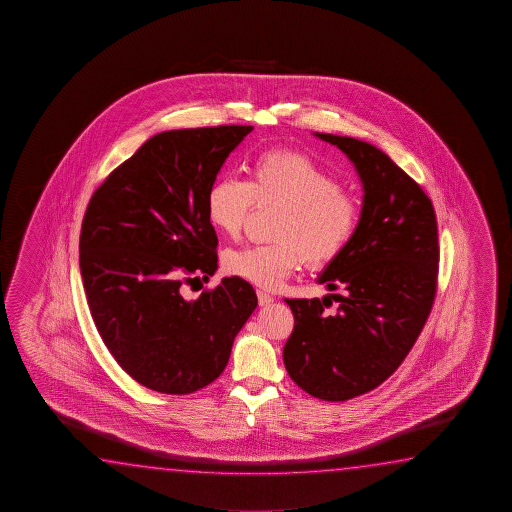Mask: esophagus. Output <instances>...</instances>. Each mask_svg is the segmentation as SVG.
Here are the masks:
<instances>
[{
  "instance_id": "34e87169",
  "label": "esophagus",
  "mask_w": 512,
  "mask_h": 512,
  "mask_svg": "<svg viewBox=\"0 0 512 512\" xmlns=\"http://www.w3.org/2000/svg\"><path fill=\"white\" fill-rule=\"evenodd\" d=\"M272 301H274V297H272V295L267 294V292H263V290L258 292V303H260V306H269Z\"/></svg>"
}]
</instances>
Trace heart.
Returning <instances> with one entry per match:
<instances>
[{
    "mask_svg": "<svg viewBox=\"0 0 512 512\" xmlns=\"http://www.w3.org/2000/svg\"><path fill=\"white\" fill-rule=\"evenodd\" d=\"M249 181L220 177L209 186L206 213L220 233L236 238L254 202H279L276 242L233 249L224 267L236 278L276 288L304 261L324 267L344 252L358 224V202L337 177L303 152L270 148L252 159Z\"/></svg>",
    "mask_w": 512,
    "mask_h": 512,
    "instance_id": "1",
    "label": "heart"
}]
</instances>
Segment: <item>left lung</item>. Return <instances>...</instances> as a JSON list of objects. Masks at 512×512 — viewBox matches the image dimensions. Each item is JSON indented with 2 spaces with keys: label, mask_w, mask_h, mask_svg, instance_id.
<instances>
[{
  "label": "left lung",
  "mask_w": 512,
  "mask_h": 512,
  "mask_svg": "<svg viewBox=\"0 0 512 512\" xmlns=\"http://www.w3.org/2000/svg\"><path fill=\"white\" fill-rule=\"evenodd\" d=\"M315 136L351 159L364 204L351 242L319 276L337 294L286 299L295 324L283 360L313 398L346 401L385 382L416 344L437 292V220L425 191L380 148Z\"/></svg>",
  "instance_id": "8db88e82"
}]
</instances>
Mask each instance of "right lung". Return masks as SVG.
<instances>
[{"mask_svg": "<svg viewBox=\"0 0 512 512\" xmlns=\"http://www.w3.org/2000/svg\"><path fill=\"white\" fill-rule=\"evenodd\" d=\"M251 125L166 130L113 170L87 204L80 274L96 330L130 378L163 394H191L226 369L234 337L258 306L245 279L208 281L218 238L206 195Z\"/></svg>", "mask_w": 512, "mask_h": 512, "instance_id": "add662e5", "label": "right lung"}]
</instances>
